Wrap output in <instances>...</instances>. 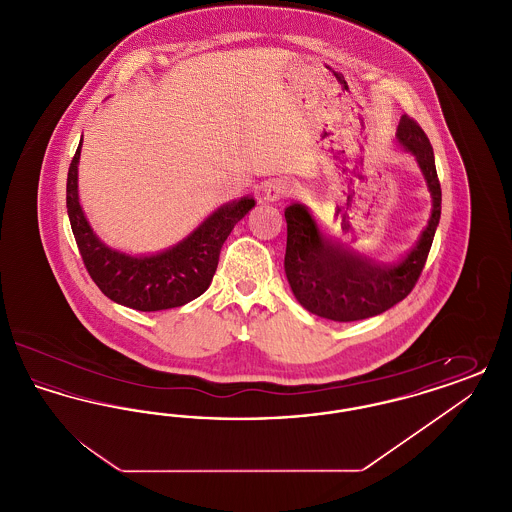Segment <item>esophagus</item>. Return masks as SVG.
Here are the masks:
<instances>
[{
    "label": "esophagus",
    "mask_w": 512,
    "mask_h": 512,
    "mask_svg": "<svg viewBox=\"0 0 512 512\" xmlns=\"http://www.w3.org/2000/svg\"><path fill=\"white\" fill-rule=\"evenodd\" d=\"M290 194H292V188L286 180H272L265 186V199L267 201H278V199Z\"/></svg>",
    "instance_id": "esophagus-1"
}]
</instances>
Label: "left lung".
Here are the masks:
<instances>
[{
  "mask_svg": "<svg viewBox=\"0 0 512 512\" xmlns=\"http://www.w3.org/2000/svg\"><path fill=\"white\" fill-rule=\"evenodd\" d=\"M395 138L413 155L432 195L428 226L401 261L380 263L347 249L318 226L303 203H292L284 211L288 222L286 276L301 307L317 317L336 322L376 317L411 293L426 265L441 217L434 149L424 130L407 115L401 117Z\"/></svg>",
  "mask_w": 512,
  "mask_h": 512,
  "instance_id": "8db88e82",
  "label": "left lung"
}]
</instances>
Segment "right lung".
Segmentation results:
<instances>
[{"instance_id":"1","label":"right lung","mask_w":512,"mask_h":512,"mask_svg":"<svg viewBox=\"0 0 512 512\" xmlns=\"http://www.w3.org/2000/svg\"><path fill=\"white\" fill-rule=\"evenodd\" d=\"M80 149L82 140L67 176V213L78 251L96 286L111 301L144 313L194 301L211 286L222 244L255 207V199L245 195L220 205L194 232L169 249L153 255H128L103 244L84 217L78 197Z\"/></svg>"}]
</instances>
